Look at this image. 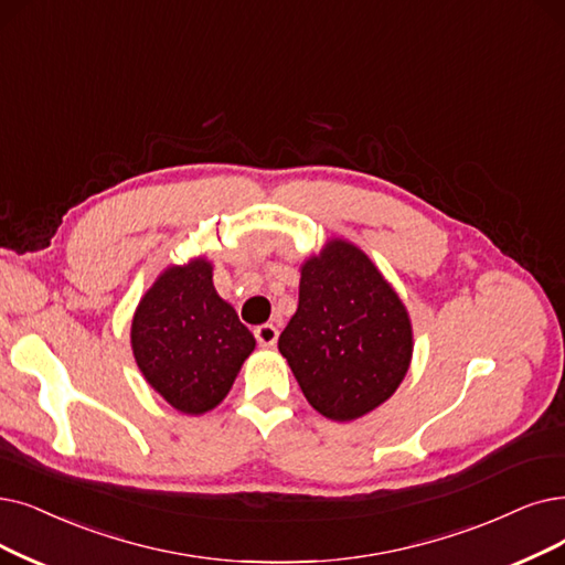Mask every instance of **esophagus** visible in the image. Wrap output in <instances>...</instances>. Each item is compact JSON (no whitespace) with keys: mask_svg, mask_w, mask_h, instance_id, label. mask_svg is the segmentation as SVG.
Segmentation results:
<instances>
[{"mask_svg":"<svg viewBox=\"0 0 565 565\" xmlns=\"http://www.w3.org/2000/svg\"><path fill=\"white\" fill-rule=\"evenodd\" d=\"M255 338L262 348H274L278 343V329L274 324H262L255 329Z\"/></svg>","mask_w":565,"mask_h":565,"instance_id":"esophagus-1","label":"esophagus"}]
</instances>
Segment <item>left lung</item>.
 <instances>
[{
	"mask_svg": "<svg viewBox=\"0 0 565 565\" xmlns=\"http://www.w3.org/2000/svg\"><path fill=\"white\" fill-rule=\"evenodd\" d=\"M413 345L408 308L361 247L331 238L303 259L278 350L320 415L354 422L375 411L408 373Z\"/></svg>",
	"mask_w": 565,
	"mask_h": 565,
	"instance_id": "1",
	"label": "left lung"
}]
</instances>
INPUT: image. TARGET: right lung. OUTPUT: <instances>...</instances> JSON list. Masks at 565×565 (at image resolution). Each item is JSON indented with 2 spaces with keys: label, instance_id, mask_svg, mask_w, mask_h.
Listing matches in <instances>:
<instances>
[{
  "label": "right lung",
  "instance_id": "obj_1",
  "mask_svg": "<svg viewBox=\"0 0 565 565\" xmlns=\"http://www.w3.org/2000/svg\"><path fill=\"white\" fill-rule=\"evenodd\" d=\"M131 352L148 385L171 408L204 415L230 394L255 335L213 285V264L167 266L131 320Z\"/></svg>",
  "mask_w": 565,
  "mask_h": 565
}]
</instances>
